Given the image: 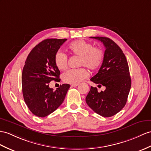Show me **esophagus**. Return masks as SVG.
Returning a JSON list of instances; mask_svg holds the SVG:
<instances>
[{"instance_id":"esophagus-1","label":"esophagus","mask_w":151,"mask_h":151,"mask_svg":"<svg viewBox=\"0 0 151 151\" xmlns=\"http://www.w3.org/2000/svg\"><path fill=\"white\" fill-rule=\"evenodd\" d=\"M78 86V84H71V86H72V87H76Z\"/></svg>"}]
</instances>
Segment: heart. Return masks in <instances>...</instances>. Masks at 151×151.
Returning a JSON list of instances; mask_svg holds the SVG:
<instances>
[{"label":"heart","instance_id":"b5f03b06","mask_svg":"<svg viewBox=\"0 0 151 151\" xmlns=\"http://www.w3.org/2000/svg\"><path fill=\"white\" fill-rule=\"evenodd\" d=\"M70 52L73 56L80 58L79 67H86L90 70H95L101 67L104 58V52L101 48L93 47V44L84 40L72 42L68 46ZM54 63L60 70H64L68 66L67 55L61 50L55 54ZM88 77L85 68L70 69L62 75L63 81L68 84H78Z\"/></svg>","mask_w":151,"mask_h":151}]
</instances>
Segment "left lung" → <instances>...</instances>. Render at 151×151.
Returning a JSON list of instances; mask_svg holds the SVG:
<instances>
[{
	"instance_id": "obj_1",
	"label": "left lung",
	"mask_w": 151,
	"mask_h": 151,
	"mask_svg": "<svg viewBox=\"0 0 151 151\" xmlns=\"http://www.w3.org/2000/svg\"><path fill=\"white\" fill-rule=\"evenodd\" d=\"M90 38L101 41L106 48L101 67L90 80L106 89L99 92L96 87L91 86L86 102L96 113L110 117L119 113L126 104L131 86L129 69L123 51L112 40L99 36Z\"/></svg>"
}]
</instances>
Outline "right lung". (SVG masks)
Masks as SVG:
<instances>
[{
    "mask_svg": "<svg viewBox=\"0 0 151 151\" xmlns=\"http://www.w3.org/2000/svg\"><path fill=\"white\" fill-rule=\"evenodd\" d=\"M67 39L44 40L29 54L22 74V93L25 104L35 115L47 116L58 109L70 87L63 84L54 91L51 81H59L60 71L54 63V56Z\"/></svg>",
    "mask_w": 151,
    "mask_h": 151,
    "instance_id": "right-lung-1",
    "label": "right lung"
}]
</instances>
